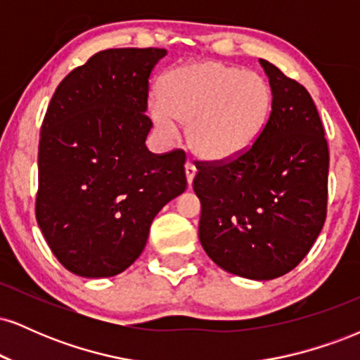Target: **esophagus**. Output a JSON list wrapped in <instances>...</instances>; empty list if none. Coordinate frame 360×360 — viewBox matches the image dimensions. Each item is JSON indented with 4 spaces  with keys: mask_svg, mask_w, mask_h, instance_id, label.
<instances>
[{
    "mask_svg": "<svg viewBox=\"0 0 360 360\" xmlns=\"http://www.w3.org/2000/svg\"><path fill=\"white\" fill-rule=\"evenodd\" d=\"M184 171H186V179H188V184L191 186L194 176H196V167H194L191 162H186Z\"/></svg>",
    "mask_w": 360,
    "mask_h": 360,
    "instance_id": "1",
    "label": "esophagus"
}]
</instances>
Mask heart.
<instances>
[{"label": "heart", "mask_w": 360, "mask_h": 360, "mask_svg": "<svg viewBox=\"0 0 360 360\" xmlns=\"http://www.w3.org/2000/svg\"><path fill=\"white\" fill-rule=\"evenodd\" d=\"M272 91L264 77L223 62L205 60L179 65L160 77L159 101L150 105V120L162 135L177 123L194 155L225 162L254 146L267 125Z\"/></svg>", "instance_id": "1"}]
</instances>
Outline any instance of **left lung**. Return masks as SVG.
I'll list each match as a JSON object with an SVG mask.
<instances>
[{
	"mask_svg": "<svg viewBox=\"0 0 360 360\" xmlns=\"http://www.w3.org/2000/svg\"><path fill=\"white\" fill-rule=\"evenodd\" d=\"M259 62L272 91L267 125L242 155L196 166L193 189L208 257L230 274L269 281L295 269L323 229L330 157L308 91Z\"/></svg>",
	"mask_w": 360,
	"mask_h": 360,
	"instance_id": "1",
	"label": "left lung"
}]
</instances>
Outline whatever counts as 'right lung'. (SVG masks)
<instances>
[{"mask_svg":"<svg viewBox=\"0 0 360 360\" xmlns=\"http://www.w3.org/2000/svg\"><path fill=\"white\" fill-rule=\"evenodd\" d=\"M166 49H108L62 79L39 143L35 214L57 260L111 278L137 260L164 205L184 193L186 154H152L148 77Z\"/></svg>","mask_w":360,"mask_h":360,"instance_id":"obj_1","label":"right lung"}]
</instances>
